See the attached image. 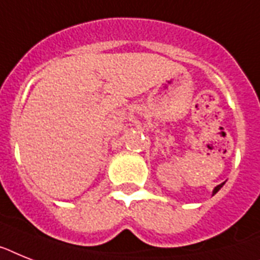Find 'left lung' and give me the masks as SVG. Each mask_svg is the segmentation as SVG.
<instances>
[{
  "label": "left lung",
  "instance_id": "8db88e82",
  "mask_svg": "<svg viewBox=\"0 0 260 260\" xmlns=\"http://www.w3.org/2000/svg\"><path fill=\"white\" fill-rule=\"evenodd\" d=\"M223 185H224V183H221V184L216 185V187H215V188H214V191H212V195H215V193H216V192H218L219 189H220L221 187H223Z\"/></svg>",
  "mask_w": 260,
  "mask_h": 260
}]
</instances>
